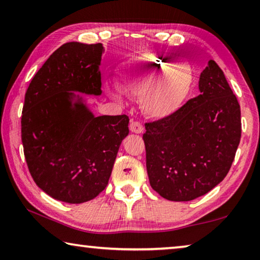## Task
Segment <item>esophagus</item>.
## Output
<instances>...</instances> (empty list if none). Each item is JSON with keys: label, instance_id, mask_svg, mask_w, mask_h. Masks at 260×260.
Returning <instances> with one entry per match:
<instances>
[{"label": "esophagus", "instance_id": "esophagus-1", "mask_svg": "<svg viewBox=\"0 0 260 260\" xmlns=\"http://www.w3.org/2000/svg\"><path fill=\"white\" fill-rule=\"evenodd\" d=\"M129 129H131V132H133V133L139 134V133H142V132H143V126L140 121L132 120L131 124H129Z\"/></svg>", "mask_w": 260, "mask_h": 260}]
</instances>
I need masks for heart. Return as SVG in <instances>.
Listing matches in <instances>:
<instances>
[{
    "mask_svg": "<svg viewBox=\"0 0 260 260\" xmlns=\"http://www.w3.org/2000/svg\"><path fill=\"white\" fill-rule=\"evenodd\" d=\"M191 81L187 67L166 57L143 54L127 63L119 86L126 94L140 95L152 84L143 98V109L149 116L164 118L181 107Z\"/></svg>",
    "mask_w": 260,
    "mask_h": 260,
    "instance_id": "1",
    "label": "heart"
}]
</instances>
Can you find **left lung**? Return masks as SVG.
<instances>
[{
	"mask_svg": "<svg viewBox=\"0 0 260 260\" xmlns=\"http://www.w3.org/2000/svg\"><path fill=\"white\" fill-rule=\"evenodd\" d=\"M199 88L174 113L144 125L149 181L169 201H192L221 182L241 140L240 104L214 60Z\"/></svg>",
	"mask_w": 260,
	"mask_h": 260,
	"instance_id": "left-lung-1",
	"label": "left lung"
}]
</instances>
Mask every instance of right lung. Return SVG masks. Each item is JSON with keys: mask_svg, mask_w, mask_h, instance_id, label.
I'll list each match as a JSON object with an SVG mask.
<instances>
[{"mask_svg": "<svg viewBox=\"0 0 260 260\" xmlns=\"http://www.w3.org/2000/svg\"><path fill=\"white\" fill-rule=\"evenodd\" d=\"M101 43L69 42L35 73L26 90L21 142L34 182L65 203L95 199L109 182L128 116L94 117L72 93L101 95Z\"/></svg>", "mask_w": 260, "mask_h": 260, "instance_id": "right-lung-1", "label": "right lung"}]
</instances>
